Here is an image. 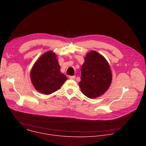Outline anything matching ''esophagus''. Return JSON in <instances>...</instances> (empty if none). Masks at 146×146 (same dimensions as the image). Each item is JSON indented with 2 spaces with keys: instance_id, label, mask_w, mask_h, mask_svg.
<instances>
[{
  "instance_id": "34e87169",
  "label": "esophagus",
  "mask_w": 146,
  "mask_h": 146,
  "mask_svg": "<svg viewBox=\"0 0 146 146\" xmlns=\"http://www.w3.org/2000/svg\"><path fill=\"white\" fill-rule=\"evenodd\" d=\"M69 77V78H70V79L74 80V79H75V78H76V76H70Z\"/></svg>"
}]
</instances>
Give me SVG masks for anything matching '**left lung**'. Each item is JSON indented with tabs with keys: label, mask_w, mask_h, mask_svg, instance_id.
Listing matches in <instances>:
<instances>
[{
	"label": "left lung",
	"mask_w": 146,
	"mask_h": 146,
	"mask_svg": "<svg viewBox=\"0 0 146 146\" xmlns=\"http://www.w3.org/2000/svg\"><path fill=\"white\" fill-rule=\"evenodd\" d=\"M81 69V81L78 82L82 93L90 99L105 94L112 81V73L109 62L102 55L92 50L88 52Z\"/></svg>",
	"instance_id": "1"
}]
</instances>
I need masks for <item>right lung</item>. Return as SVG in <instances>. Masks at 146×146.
Masks as SVG:
<instances>
[{
  "mask_svg": "<svg viewBox=\"0 0 146 146\" xmlns=\"http://www.w3.org/2000/svg\"><path fill=\"white\" fill-rule=\"evenodd\" d=\"M56 55L48 51L41 55L35 62L30 77L36 90L41 94L50 95L58 90L68 79L60 71Z\"/></svg>",
  "mask_w": 146,
  "mask_h": 146,
  "instance_id": "obj_1",
  "label": "right lung"
}]
</instances>
